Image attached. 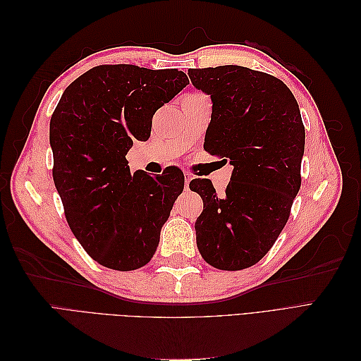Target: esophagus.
Listing matches in <instances>:
<instances>
[{
  "label": "esophagus",
  "mask_w": 361,
  "mask_h": 361,
  "mask_svg": "<svg viewBox=\"0 0 361 361\" xmlns=\"http://www.w3.org/2000/svg\"><path fill=\"white\" fill-rule=\"evenodd\" d=\"M183 176H185V187L188 188V185H190V182L192 180V174L191 173H183Z\"/></svg>",
  "instance_id": "1"
}]
</instances>
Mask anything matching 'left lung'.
Wrapping results in <instances>:
<instances>
[{
	"mask_svg": "<svg viewBox=\"0 0 361 361\" xmlns=\"http://www.w3.org/2000/svg\"><path fill=\"white\" fill-rule=\"evenodd\" d=\"M188 75L212 101L204 149L233 166L223 195L211 180L190 182L203 199L195 241L207 264L239 271L274 245L300 191L305 141L300 106L285 82L264 72L228 64Z\"/></svg>",
	"mask_w": 361,
	"mask_h": 361,
	"instance_id": "obj_1",
	"label": "left lung"
}]
</instances>
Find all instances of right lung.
<instances>
[{
  "label": "right lung",
  "instance_id": "1",
  "mask_svg": "<svg viewBox=\"0 0 361 361\" xmlns=\"http://www.w3.org/2000/svg\"><path fill=\"white\" fill-rule=\"evenodd\" d=\"M187 85L178 69L104 64L64 90L49 123L52 176L71 231L97 264L133 271L154 257L183 173L130 174L126 154L150 137L158 108Z\"/></svg>",
  "mask_w": 361,
  "mask_h": 361
}]
</instances>
